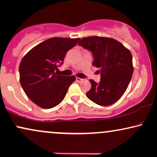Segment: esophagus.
Here are the masks:
<instances>
[{"instance_id":"esophagus-1","label":"esophagus","mask_w":157,"mask_h":157,"mask_svg":"<svg viewBox=\"0 0 157 157\" xmlns=\"http://www.w3.org/2000/svg\"><path fill=\"white\" fill-rule=\"evenodd\" d=\"M76 80L77 81V82H82V81H83V80H84V79L80 78V77H76Z\"/></svg>"}]
</instances>
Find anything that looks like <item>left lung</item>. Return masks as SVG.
Wrapping results in <instances>:
<instances>
[{
	"label": "left lung",
	"instance_id": "1",
	"mask_svg": "<svg viewBox=\"0 0 157 157\" xmlns=\"http://www.w3.org/2000/svg\"><path fill=\"white\" fill-rule=\"evenodd\" d=\"M78 45L90 51L93 65L101 68V81L90 80L88 98L101 106H109L120 99L131 80L133 67L130 51L112 38L98 36L84 37Z\"/></svg>",
	"mask_w": 157,
	"mask_h": 157
}]
</instances>
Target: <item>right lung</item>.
<instances>
[{
    "instance_id": "obj_1",
    "label": "right lung",
    "mask_w": 157,
    "mask_h": 157,
    "mask_svg": "<svg viewBox=\"0 0 157 157\" xmlns=\"http://www.w3.org/2000/svg\"><path fill=\"white\" fill-rule=\"evenodd\" d=\"M79 38L52 37L32 48L19 64L20 83L27 97L43 109L60 104L75 76L59 75L55 71L64 63L67 51L77 44Z\"/></svg>"
}]
</instances>
